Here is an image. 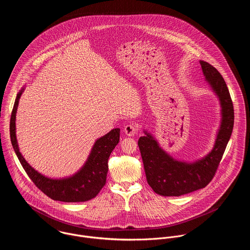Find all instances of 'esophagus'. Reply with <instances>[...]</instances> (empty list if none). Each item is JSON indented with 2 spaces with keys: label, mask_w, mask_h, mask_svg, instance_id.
<instances>
[{
  "label": "esophagus",
  "mask_w": 250,
  "mask_h": 250,
  "mask_svg": "<svg viewBox=\"0 0 250 250\" xmlns=\"http://www.w3.org/2000/svg\"><path fill=\"white\" fill-rule=\"evenodd\" d=\"M138 132L137 126L134 124H128L125 126L124 128V133L128 136V137H134Z\"/></svg>",
  "instance_id": "34e87169"
}]
</instances>
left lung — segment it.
Segmentation results:
<instances>
[{
  "label": "left lung",
  "mask_w": 250,
  "mask_h": 250,
  "mask_svg": "<svg viewBox=\"0 0 250 250\" xmlns=\"http://www.w3.org/2000/svg\"><path fill=\"white\" fill-rule=\"evenodd\" d=\"M206 82L219 99L221 122L212 151L193 163L174 160L146 131L138 144L147 183L163 196H180L205 188L214 178L234 126V107L226 83L213 65L200 61Z\"/></svg>",
  "instance_id": "left-lung-1"
}]
</instances>
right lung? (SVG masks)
<instances>
[{
  "label": "right lung",
  "instance_id": "add662e5",
  "mask_svg": "<svg viewBox=\"0 0 250 250\" xmlns=\"http://www.w3.org/2000/svg\"><path fill=\"white\" fill-rule=\"evenodd\" d=\"M23 91L24 87L16 96L10 116L9 132L13 149L28 176L42 192L54 200L84 202L94 198L106 184L108 169L107 160L119 142L120 129H112L107 135L98 139L94 143L83 167L73 176L62 179L48 178L33 168L19 151L16 139L15 119L19 99Z\"/></svg>",
  "mask_w": 250,
  "mask_h": 250
}]
</instances>
